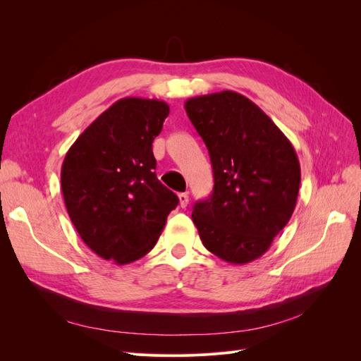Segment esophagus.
Masks as SVG:
<instances>
[{
    "label": "esophagus",
    "mask_w": 361,
    "mask_h": 361,
    "mask_svg": "<svg viewBox=\"0 0 361 361\" xmlns=\"http://www.w3.org/2000/svg\"><path fill=\"white\" fill-rule=\"evenodd\" d=\"M179 204H180V207H187L188 206V202H190V197H188V194L187 192H180L179 195Z\"/></svg>",
    "instance_id": "1"
}]
</instances>
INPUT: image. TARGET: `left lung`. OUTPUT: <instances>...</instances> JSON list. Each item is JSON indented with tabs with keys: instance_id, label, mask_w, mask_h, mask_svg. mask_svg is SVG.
Wrapping results in <instances>:
<instances>
[{
	"instance_id": "8db88e82",
	"label": "left lung",
	"mask_w": 361,
	"mask_h": 361,
	"mask_svg": "<svg viewBox=\"0 0 361 361\" xmlns=\"http://www.w3.org/2000/svg\"><path fill=\"white\" fill-rule=\"evenodd\" d=\"M185 110L209 150L214 191L192 207L203 245L244 265L260 257L288 224L301 170L276 123L236 92L190 97Z\"/></svg>"
}]
</instances>
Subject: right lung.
Returning a JSON list of instances; mask_svg holds the SVG:
<instances>
[{
    "instance_id": "obj_1",
    "label": "right lung",
    "mask_w": 361,
    "mask_h": 361,
    "mask_svg": "<svg viewBox=\"0 0 361 361\" xmlns=\"http://www.w3.org/2000/svg\"><path fill=\"white\" fill-rule=\"evenodd\" d=\"M170 113L158 99L123 97L68 150L61 191L84 244L125 265L147 255L179 199L158 180L152 143Z\"/></svg>"
}]
</instances>
